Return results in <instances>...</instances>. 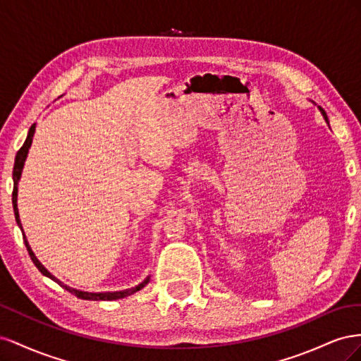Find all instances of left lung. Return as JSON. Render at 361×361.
<instances>
[{
  "instance_id": "1",
  "label": "left lung",
  "mask_w": 361,
  "mask_h": 361,
  "mask_svg": "<svg viewBox=\"0 0 361 361\" xmlns=\"http://www.w3.org/2000/svg\"><path fill=\"white\" fill-rule=\"evenodd\" d=\"M319 110H321V113H322V116H324V118L326 120V122H329V117H326V114H325V111L322 110V108H319Z\"/></svg>"
}]
</instances>
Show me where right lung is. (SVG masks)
Returning <instances> with one entry per match:
<instances>
[{
  "mask_svg": "<svg viewBox=\"0 0 361 361\" xmlns=\"http://www.w3.org/2000/svg\"><path fill=\"white\" fill-rule=\"evenodd\" d=\"M35 130H36V123H32L31 128H30V130H28V135H27V140H25L24 146L20 147V149L18 150V154H16L15 167H13V192H12V203H13V211H15L16 223H18L20 231H23L24 243H25V247H27V250H28V255H30V257H31V260H32V264H35V265L37 267V269L42 272L43 276H47V277H49L51 280L59 283V285H60L61 288H64L68 292L73 293L75 297H78V298H81V300H89V301H113V300H120V298L129 297V295H133V293H135L137 290L143 289V288L147 285V283H149L150 277H147L145 281H141L140 285L135 286V288L125 289V290H118V292H85V290L73 289V288H71V286H68V285H64V283L60 281L57 277H54V276L51 274V272L40 264V260L36 257V255L32 253V250H31V247H30V244H28V241H27V238H25L23 224H20V220H19V212H18V182H19V178H20V173H23V169H24V162H25L27 155H28V149H30V146H31V143H32V135H35Z\"/></svg>",
  "mask_w": 361,
  "mask_h": 361,
  "instance_id": "add662e5",
  "label": "right lung"
}]
</instances>
